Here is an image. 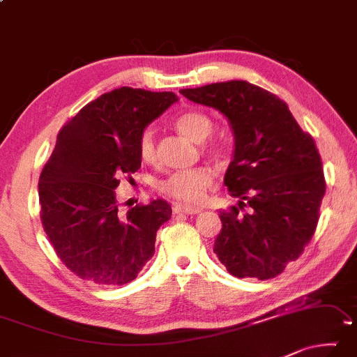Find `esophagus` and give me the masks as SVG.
I'll return each mask as SVG.
<instances>
[{
  "instance_id": "esophagus-1",
  "label": "esophagus",
  "mask_w": 357,
  "mask_h": 357,
  "mask_svg": "<svg viewBox=\"0 0 357 357\" xmlns=\"http://www.w3.org/2000/svg\"><path fill=\"white\" fill-rule=\"evenodd\" d=\"M173 211L174 213H185V214H197V213L202 211V208L192 206V205H184V203H174Z\"/></svg>"
}]
</instances>
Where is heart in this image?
Masks as SVG:
<instances>
[{
  "label": "heart",
  "mask_w": 357,
  "mask_h": 357,
  "mask_svg": "<svg viewBox=\"0 0 357 357\" xmlns=\"http://www.w3.org/2000/svg\"><path fill=\"white\" fill-rule=\"evenodd\" d=\"M176 127L189 139L195 141V143H203L213 133L214 122L205 112L189 111L176 119ZM138 151L146 163L154 165L158 162L155 132L152 127L143 130V133L139 135ZM213 183V169L209 167H197L190 169H181V172L169 174L167 179L162 181L158 189H160L162 194L172 197V199L197 203L203 199L206 189L211 188Z\"/></svg>",
  "instance_id": "heart-1"
}]
</instances>
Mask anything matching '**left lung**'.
Listing matches in <instances>:
<instances>
[{"label":"left lung","mask_w":357,"mask_h":357,"mask_svg":"<svg viewBox=\"0 0 357 357\" xmlns=\"http://www.w3.org/2000/svg\"><path fill=\"white\" fill-rule=\"evenodd\" d=\"M179 92L222 112L235 138L224 184L240 200L219 214L214 252L236 278H275L301 257L318 225L326 181L314 139L284 101L246 81Z\"/></svg>","instance_id":"1"}]
</instances>
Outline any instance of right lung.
Segmentation results:
<instances>
[{"label":"right lung","mask_w":357,"mask_h":357,"mask_svg":"<svg viewBox=\"0 0 357 357\" xmlns=\"http://www.w3.org/2000/svg\"><path fill=\"white\" fill-rule=\"evenodd\" d=\"M174 101L173 92L114 89L56 135L38 184L41 222L56 256L79 278L127 284L154 256L157 230L172 206L157 199L121 211L116 188L141 167L139 135Z\"/></svg>","instance_id":"obj_1"}]
</instances>
